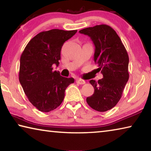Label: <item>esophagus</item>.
Wrapping results in <instances>:
<instances>
[{
  "mask_svg": "<svg viewBox=\"0 0 151 151\" xmlns=\"http://www.w3.org/2000/svg\"><path fill=\"white\" fill-rule=\"evenodd\" d=\"M76 83L79 84V85H84V84H85V81L83 80H81V79H76Z\"/></svg>",
  "mask_w": 151,
  "mask_h": 151,
  "instance_id": "34e87169",
  "label": "esophagus"
}]
</instances>
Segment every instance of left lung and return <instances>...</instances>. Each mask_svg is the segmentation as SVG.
<instances>
[{
  "label": "left lung",
  "mask_w": 151,
  "mask_h": 151,
  "mask_svg": "<svg viewBox=\"0 0 151 151\" xmlns=\"http://www.w3.org/2000/svg\"><path fill=\"white\" fill-rule=\"evenodd\" d=\"M79 32L93 40L95 46L94 60L99 66L96 70H101L103 75L98 81H90L94 91L86 102L95 111H107L118 103L129 80V55L119 35L109 25H96Z\"/></svg>",
  "instance_id": "obj_1"
}]
</instances>
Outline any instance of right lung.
Returning <instances> with one entry per match:
<instances>
[{
  "instance_id": "1",
  "label": "right lung",
  "mask_w": 151,
  "mask_h": 151,
  "mask_svg": "<svg viewBox=\"0 0 151 151\" xmlns=\"http://www.w3.org/2000/svg\"><path fill=\"white\" fill-rule=\"evenodd\" d=\"M77 30L52 29L39 33L30 40L20 60L19 81L33 106L48 112L60 105L67 86L74 78L53 71L58 66L64 42L75 35Z\"/></svg>"
}]
</instances>
